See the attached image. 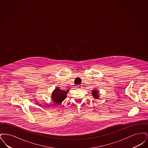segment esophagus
Returning <instances> with one entry per match:
<instances>
[{
	"label": "esophagus",
	"mask_w": 148,
	"mask_h": 148,
	"mask_svg": "<svg viewBox=\"0 0 148 148\" xmlns=\"http://www.w3.org/2000/svg\"><path fill=\"white\" fill-rule=\"evenodd\" d=\"M77 89H81L82 88V85H79L77 86Z\"/></svg>",
	"instance_id": "34e87169"
}]
</instances>
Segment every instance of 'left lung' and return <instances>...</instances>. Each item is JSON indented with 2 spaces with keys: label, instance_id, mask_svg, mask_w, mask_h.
I'll use <instances>...</instances> for the list:
<instances>
[{
  "label": "left lung",
  "instance_id": "8db88e82",
  "mask_svg": "<svg viewBox=\"0 0 148 148\" xmlns=\"http://www.w3.org/2000/svg\"><path fill=\"white\" fill-rule=\"evenodd\" d=\"M99 92H98V91L97 90H95V89L92 90V97H93L94 98L96 99H99Z\"/></svg>",
  "mask_w": 148,
  "mask_h": 148
}]
</instances>
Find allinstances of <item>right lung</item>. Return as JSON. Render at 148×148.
<instances>
[{
	"mask_svg": "<svg viewBox=\"0 0 148 148\" xmlns=\"http://www.w3.org/2000/svg\"><path fill=\"white\" fill-rule=\"evenodd\" d=\"M69 91V89L67 90H64L59 89V87L56 88L51 94V98L53 101L56 104H60L66 98V94Z\"/></svg>",
	"mask_w": 148,
	"mask_h": 148,
	"instance_id": "right-lung-1",
	"label": "right lung"
}]
</instances>
